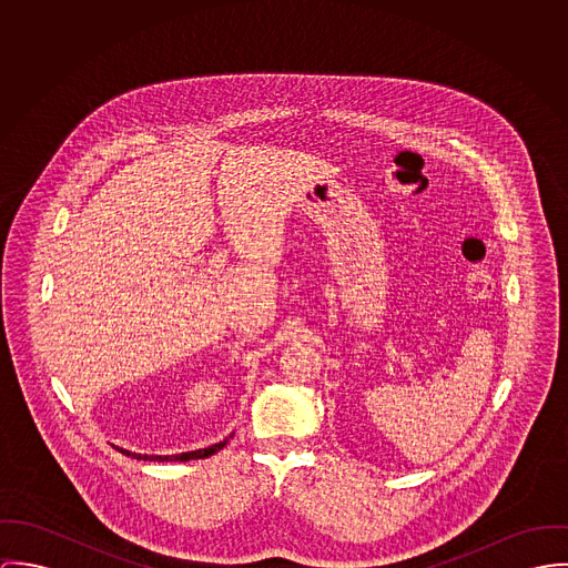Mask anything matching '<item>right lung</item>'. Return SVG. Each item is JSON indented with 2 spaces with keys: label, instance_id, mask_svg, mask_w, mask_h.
Instances as JSON below:
<instances>
[{
  "label": "right lung",
  "instance_id": "add662e5",
  "mask_svg": "<svg viewBox=\"0 0 568 568\" xmlns=\"http://www.w3.org/2000/svg\"><path fill=\"white\" fill-rule=\"evenodd\" d=\"M229 438H233V434L229 436ZM229 438H224L222 442H217V444H211V446H206V448H197V450H187V453H176V455H141V453H130L126 448H120V446H115L120 453H124V455H130V457H134V459H150V462H190V459H202V457H209V455H213V453H217L220 448H224L226 446V442Z\"/></svg>",
  "mask_w": 568,
  "mask_h": 568
}]
</instances>
